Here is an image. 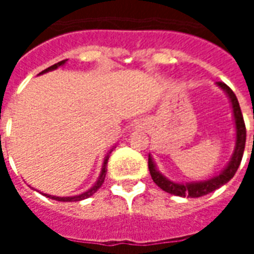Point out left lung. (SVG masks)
<instances>
[{
    "mask_svg": "<svg viewBox=\"0 0 254 254\" xmlns=\"http://www.w3.org/2000/svg\"><path fill=\"white\" fill-rule=\"evenodd\" d=\"M221 89H224L225 93L228 95L231 103H232L233 116H235V124H236V146H235V151L231 161H229L228 166L225 167L217 177H213L208 181L204 182H195V183H175V182L169 181L166 177H163L162 174L159 173L157 167H155L153 159L149 155V171H150L151 179L154 181V183L158 186L159 189H162L163 191L175 195V196H190V197H199L207 193L212 192L219 187H221L225 183H228L233 178V175L236 174L237 169L240 166L241 159H243V154H244L245 149V139H247V129H245V123L243 119V113H241L240 105L237 101L236 95L233 93V91L228 85L223 83V81H217L216 83Z\"/></svg>",
    "mask_w": 254,
    "mask_h": 254,
    "instance_id": "8db88e82",
    "label": "left lung"
}]
</instances>
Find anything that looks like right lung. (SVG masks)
Here are the masks:
<instances>
[{
    "label": "right lung",
    "instance_id": "add662e5",
    "mask_svg": "<svg viewBox=\"0 0 254 254\" xmlns=\"http://www.w3.org/2000/svg\"><path fill=\"white\" fill-rule=\"evenodd\" d=\"M67 62V59L65 61H62V62H58L57 64L51 65V67H49V68H46L45 71H42L41 73H45V72H49V71H53V69H57L58 67H61V65H63ZM108 158L109 157H107L105 158V161H104V165H103V170H101V174H100L99 179H97V182H96L95 185L92 186L91 189L88 190V191H85V192L80 193V195H76V196H53V195H49V193H43L45 196L50 197V199H54V200H58V201H79V200H83V199H87V197L92 196L93 193L97 191V190L101 187V185L104 183V179H105V175H107V170H105V166H107V162H108Z\"/></svg>",
    "mask_w": 254,
    "mask_h": 254
}]
</instances>
